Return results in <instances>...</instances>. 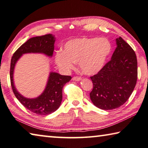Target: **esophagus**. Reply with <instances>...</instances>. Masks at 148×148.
Instances as JSON below:
<instances>
[{
  "label": "esophagus",
  "instance_id": "obj_1",
  "mask_svg": "<svg viewBox=\"0 0 148 148\" xmlns=\"http://www.w3.org/2000/svg\"><path fill=\"white\" fill-rule=\"evenodd\" d=\"M72 79H73L74 81H80L82 79V78L79 76H74L72 78Z\"/></svg>",
  "mask_w": 148,
  "mask_h": 148
}]
</instances>
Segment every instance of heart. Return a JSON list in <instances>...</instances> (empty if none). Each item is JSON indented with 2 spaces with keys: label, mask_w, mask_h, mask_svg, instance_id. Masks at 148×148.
Returning a JSON list of instances; mask_svg holds the SVG:
<instances>
[{
  "label": "heart",
  "mask_w": 148,
  "mask_h": 148,
  "mask_svg": "<svg viewBox=\"0 0 148 148\" xmlns=\"http://www.w3.org/2000/svg\"><path fill=\"white\" fill-rule=\"evenodd\" d=\"M112 46L106 38L81 37L71 39L64 44L63 51L55 55V62L63 71L68 72L78 62L84 74L93 75L99 72L106 63Z\"/></svg>",
  "instance_id": "obj_1"
}]
</instances>
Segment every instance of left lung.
Returning <instances> with one entry per match:
<instances>
[{
  "label": "left lung",
  "instance_id": "8db88e82",
  "mask_svg": "<svg viewBox=\"0 0 148 148\" xmlns=\"http://www.w3.org/2000/svg\"><path fill=\"white\" fill-rule=\"evenodd\" d=\"M111 59L93 76L90 99L101 109L111 110L128 99L136 84L138 62L132 47L119 37Z\"/></svg>",
  "mask_w": 148,
  "mask_h": 148
}]
</instances>
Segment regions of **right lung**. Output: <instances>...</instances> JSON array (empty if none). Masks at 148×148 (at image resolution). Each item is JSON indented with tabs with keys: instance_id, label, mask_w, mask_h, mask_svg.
I'll use <instances>...</instances> for the list:
<instances>
[{
	"instance_id": "obj_1",
	"label": "right lung",
	"mask_w": 148,
	"mask_h": 148,
	"mask_svg": "<svg viewBox=\"0 0 148 148\" xmlns=\"http://www.w3.org/2000/svg\"><path fill=\"white\" fill-rule=\"evenodd\" d=\"M55 37L52 34L32 37L22 45L12 57L10 77L11 86L16 97L26 109L34 113L47 115L59 108L62 99V88L71 79L70 76H63L57 72H50L47 84L43 92L36 98L23 97L16 90L14 84L13 74L16 63L25 53H42L51 57L54 51Z\"/></svg>"
}]
</instances>
